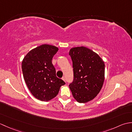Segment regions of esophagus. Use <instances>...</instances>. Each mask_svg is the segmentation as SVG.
<instances>
[{
  "mask_svg": "<svg viewBox=\"0 0 132 132\" xmlns=\"http://www.w3.org/2000/svg\"><path fill=\"white\" fill-rule=\"evenodd\" d=\"M62 79L63 81H64V82H66V79H65V78H64V77L62 78Z\"/></svg>",
  "mask_w": 132,
  "mask_h": 132,
  "instance_id": "obj_1",
  "label": "esophagus"
}]
</instances>
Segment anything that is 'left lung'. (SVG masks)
I'll use <instances>...</instances> for the list:
<instances>
[{
	"label": "left lung",
	"mask_w": 132,
	"mask_h": 132,
	"mask_svg": "<svg viewBox=\"0 0 132 132\" xmlns=\"http://www.w3.org/2000/svg\"><path fill=\"white\" fill-rule=\"evenodd\" d=\"M69 55L72 61L74 80L69 87L78 103L93 100L102 89L105 76L104 62L97 53L85 46L72 47Z\"/></svg>",
	"instance_id": "obj_1"
}]
</instances>
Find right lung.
<instances>
[{"label":"right lung","instance_id":"1","mask_svg":"<svg viewBox=\"0 0 132 132\" xmlns=\"http://www.w3.org/2000/svg\"><path fill=\"white\" fill-rule=\"evenodd\" d=\"M57 47L43 44L32 49L22 61V71L28 88L33 96L44 102H48L58 95L65 83L56 77L52 64Z\"/></svg>","mask_w":132,"mask_h":132}]
</instances>
